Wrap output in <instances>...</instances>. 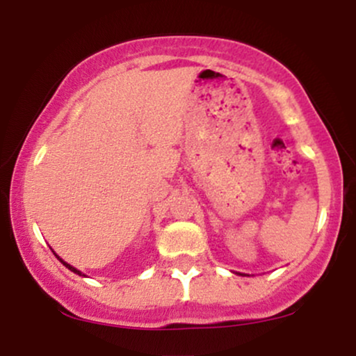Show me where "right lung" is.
Listing matches in <instances>:
<instances>
[{
    "label": "right lung",
    "mask_w": 356,
    "mask_h": 356,
    "mask_svg": "<svg viewBox=\"0 0 356 356\" xmlns=\"http://www.w3.org/2000/svg\"><path fill=\"white\" fill-rule=\"evenodd\" d=\"M55 256H56V254H55ZM56 257H58V259L61 261V263H63V264H65V266H67L68 269H70V271H73V273H75V275L85 276V275H83V273H81V271H79V269H76V268H73V266H70V264H68V263H65V261H63V259H61V257H60V256H56Z\"/></svg>",
    "instance_id": "1"
}]
</instances>
